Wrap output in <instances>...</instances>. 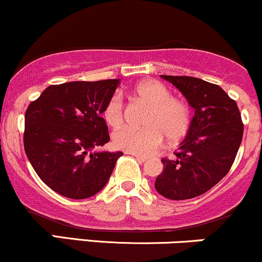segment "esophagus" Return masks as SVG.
<instances>
[{"label": "esophagus", "instance_id": "1", "mask_svg": "<svg viewBox=\"0 0 262 262\" xmlns=\"http://www.w3.org/2000/svg\"><path fill=\"white\" fill-rule=\"evenodd\" d=\"M134 155V154H133ZM134 158L135 159H137V160L138 161H140V162H145L146 160H148V158H145V156H141V155H137V154H135L134 155Z\"/></svg>", "mask_w": 262, "mask_h": 262}]
</instances>
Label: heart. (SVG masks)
Here are the masks:
<instances>
[{
	"instance_id": "b5f03b06",
	"label": "heart",
	"mask_w": 262,
	"mask_h": 262,
	"mask_svg": "<svg viewBox=\"0 0 262 262\" xmlns=\"http://www.w3.org/2000/svg\"><path fill=\"white\" fill-rule=\"evenodd\" d=\"M132 95L150 106L143 128L125 127L113 134L116 148L130 154L149 155L164 143L177 141L185 137L191 125V107L186 101L173 98L170 90L156 80L141 81L132 90ZM103 119L117 129L124 121V102L122 96L113 95L103 108Z\"/></svg>"
}]
</instances>
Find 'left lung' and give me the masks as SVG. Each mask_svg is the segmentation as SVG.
<instances>
[{
    "mask_svg": "<svg viewBox=\"0 0 262 262\" xmlns=\"http://www.w3.org/2000/svg\"><path fill=\"white\" fill-rule=\"evenodd\" d=\"M180 90L194 110L173 159H161L164 171L155 188L169 200L206 193L229 172L243 139L244 124L236 102L222 87L192 76L161 75Z\"/></svg>",
    "mask_w": 262,
    "mask_h": 262,
    "instance_id": "1",
    "label": "left lung"
}]
</instances>
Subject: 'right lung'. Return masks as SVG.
<instances>
[{"label":"right lung","mask_w":262,"mask_h":262,"mask_svg":"<svg viewBox=\"0 0 262 262\" xmlns=\"http://www.w3.org/2000/svg\"><path fill=\"white\" fill-rule=\"evenodd\" d=\"M119 80L52 85L31 102L25 118V150L45 185L61 196L83 200L106 186L123 152L93 151L110 141L102 118Z\"/></svg>","instance_id":"add662e5"}]
</instances>
